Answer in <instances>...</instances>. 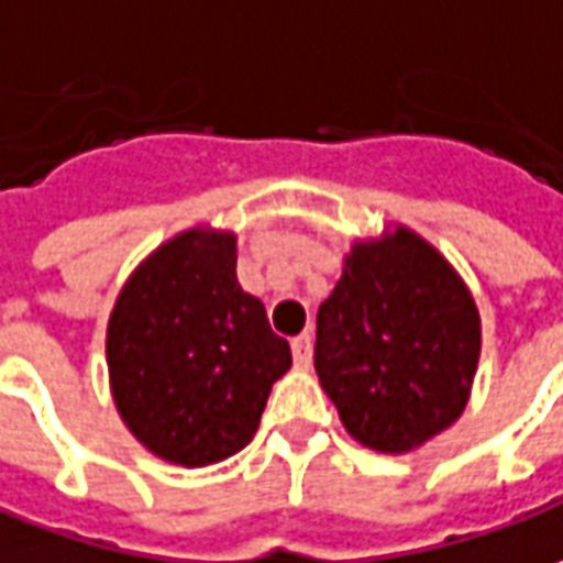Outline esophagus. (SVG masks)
Returning <instances> with one entry per match:
<instances>
[{"instance_id":"34e87169","label":"esophagus","mask_w":563,"mask_h":563,"mask_svg":"<svg viewBox=\"0 0 563 563\" xmlns=\"http://www.w3.org/2000/svg\"><path fill=\"white\" fill-rule=\"evenodd\" d=\"M292 356H295V365H305L310 363V335L305 332V335L292 338Z\"/></svg>"}]
</instances>
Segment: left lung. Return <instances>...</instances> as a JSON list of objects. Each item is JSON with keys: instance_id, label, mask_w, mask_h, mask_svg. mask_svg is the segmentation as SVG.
<instances>
[{"instance_id": "left-lung-1", "label": "left lung", "mask_w": 563, "mask_h": 563, "mask_svg": "<svg viewBox=\"0 0 563 563\" xmlns=\"http://www.w3.org/2000/svg\"><path fill=\"white\" fill-rule=\"evenodd\" d=\"M482 353L473 295L411 228L360 241L317 313L313 365L344 430L415 451L463 415Z\"/></svg>"}]
</instances>
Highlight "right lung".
Instances as JSON below:
<instances>
[{"mask_svg":"<svg viewBox=\"0 0 563 563\" xmlns=\"http://www.w3.org/2000/svg\"><path fill=\"white\" fill-rule=\"evenodd\" d=\"M106 360L128 430L161 460L207 466L253 442L292 353L238 283V238L191 228L124 283Z\"/></svg>","mask_w":563,"mask_h":563,"instance_id":"obj_1","label":"right lung"}]
</instances>
